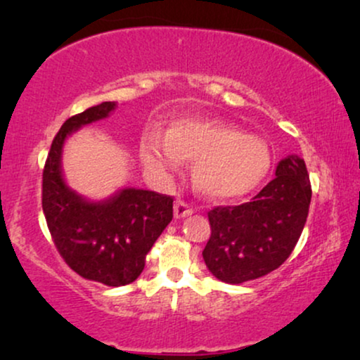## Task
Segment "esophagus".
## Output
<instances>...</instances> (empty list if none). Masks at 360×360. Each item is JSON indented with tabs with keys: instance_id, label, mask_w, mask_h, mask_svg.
Returning a JSON list of instances; mask_svg holds the SVG:
<instances>
[{
	"instance_id": "esophagus-1",
	"label": "esophagus",
	"mask_w": 360,
	"mask_h": 360,
	"mask_svg": "<svg viewBox=\"0 0 360 360\" xmlns=\"http://www.w3.org/2000/svg\"><path fill=\"white\" fill-rule=\"evenodd\" d=\"M191 213H193V210H191V206L188 203H185V201H181V200L175 201L174 214H175L176 219L186 218V216H190Z\"/></svg>"
}]
</instances>
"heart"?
<instances>
[{
	"instance_id": "heart-1",
	"label": "heart",
	"mask_w": 360,
	"mask_h": 360,
	"mask_svg": "<svg viewBox=\"0 0 360 360\" xmlns=\"http://www.w3.org/2000/svg\"><path fill=\"white\" fill-rule=\"evenodd\" d=\"M147 169L175 172L195 162L193 181L211 200L231 201L262 184L272 165L267 142L216 117L190 116L172 122L165 136L149 132L141 144Z\"/></svg>"
}]
</instances>
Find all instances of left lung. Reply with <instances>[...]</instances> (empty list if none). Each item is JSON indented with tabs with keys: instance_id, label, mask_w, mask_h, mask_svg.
<instances>
[{
	"instance_id": "left-lung-1",
	"label": "left lung",
	"mask_w": 360,
	"mask_h": 360,
	"mask_svg": "<svg viewBox=\"0 0 360 360\" xmlns=\"http://www.w3.org/2000/svg\"><path fill=\"white\" fill-rule=\"evenodd\" d=\"M311 185L297 154L278 162L275 179L252 201L211 210L206 267L221 282L239 285L278 269L297 245L308 218Z\"/></svg>"
}]
</instances>
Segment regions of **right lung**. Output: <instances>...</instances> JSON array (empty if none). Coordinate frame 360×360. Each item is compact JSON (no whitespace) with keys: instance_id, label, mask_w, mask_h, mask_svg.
Instances as JSON below:
<instances>
[{"instance_id":"1","label":"right lung","mask_w":360,"mask_h":360,"mask_svg":"<svg viewBox=\"0 0 360 360\" xmlns=\"http://www.w3.org/2000/svg\"><path fill=\"white\" fill-rule=\"evenodd\" d=\"M116 108V101H105L68 117L52 142L42 174V210L58 252L80 277L108 287H122L139 277L147 252L174 218L172 196L121 188L95 201L67 185L62 170L65 141L80 127L106 120Z\"/></svg>"}]
</instances>
